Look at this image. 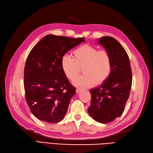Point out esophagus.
Wrapping results in <instances>:
<instances>
[{"mask_svg": "<svg viewBox=\"0 0 153 153\" xmlns=\"http://www.w3.org/2000/svg\"><path fill=\"white\" fill-rule=\"evenodd\" d=\"M81 90H82V88H80V87L77 88H76V93H79V92H80Z\"/></svg>", "mask_w": 153, "mask_h": 153, "instance_id": "34e87169", "label": "esophagus"}]
</instances>
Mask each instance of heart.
I'll return each mask as SVG.
<instances>
[{"instance_id":"obj_1","label":"heart","mask_w":153,"mask_h":153,"mask_svg":"<svg viewBox=\"0 0 153 153\" xmlns=\"http://www.w3.org/2000/svg\"><path fill=\"white\" fill-rule=\"evenodd\" d=\"M60 66L65 76L70 81H74L82 68L83 74L76 80V86L90 87L101 84L110 76L112 60L109 53L105 50H98L93 45H81L72 51V57L64 55Z\"/></svg>"}]
</instances>
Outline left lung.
<instances>
[{"label":"left lung","mask_w":153,"mask_h":153,"mask_svg":"<svg viewBox=\"0 0 153 153\" xmlns=\"http://www.w3.org/2000/svg\"><path fill=\"white\" fill-rule=\"evenodd\" d=\"M111 57L110 76L98 87L90 90L91 104L88 112L100 123H108L119 117L129 98L132 82L128 55L119 42L111 36L98 40Z\"/></svg>","instance_id":"8db88e82"}]
</instances>
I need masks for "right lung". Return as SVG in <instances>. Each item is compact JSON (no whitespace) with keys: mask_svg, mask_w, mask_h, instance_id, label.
Here are the masks:
<instances>
[{"mask_svg":"<svg viewBox=\"0 0 153 153\" xmlns=\"http://www.w3.org/2000/svg\"><path fill=\"white\" fill-rule=\"evenodd\" d=\"M82 42L84 38L48 34L28 54L24 70L25 93L38 119L56 123L65 118L76 88L62 72L60 62L66 52Z\"/></svg>","mask_w":153,"mask_h":153,"instance_id":"add662e5","label":"right lung"}]
</instances>
